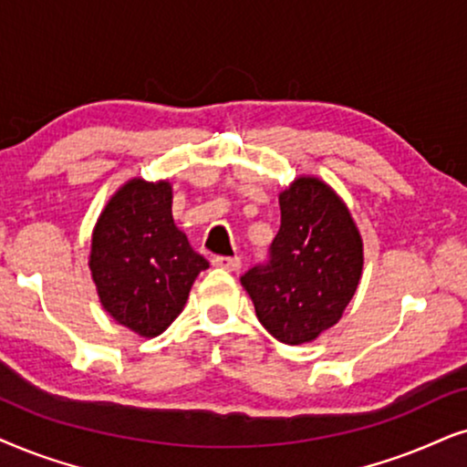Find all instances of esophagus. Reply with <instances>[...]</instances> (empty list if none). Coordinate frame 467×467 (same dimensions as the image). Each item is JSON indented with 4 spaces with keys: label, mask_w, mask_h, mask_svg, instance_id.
<instances>
[{
    "label": "esophagus",
    "mask_w": 467,
    "mask_h": 467,
    "mask_svg": "<svg viewBox=\"0 0 467 467\" xmlns=\"http://www.w3.org/2000/svg\"><path fill=\"white\" fill-rule=\"evenodd\" d=\"M213 265L226 271H239L241 269V258L239 256H213Z\"/></svg>",
    "instance_id": "1"
}]
</instances>
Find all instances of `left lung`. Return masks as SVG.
I'll use <instances>...</instances> for the list:
<instances>
[{
	"instance_id": "left-lung-1",
	"label": "left lung",
	"mask_w": 467,
	"mask_h": 467,
	"mask_svg": "<svg viewBox=\"0 0 467 467\" xmlns=\"http://www.w3.org/2000/svg\"><path fill=\"white\" fill-rule=\"evenodd\" d=\"M282 226L269 263L241 277L256 316L288 346L337 325L363 273V239L346 202L318 177H296L282 194Z\"/></svg>"
}]
</instances>
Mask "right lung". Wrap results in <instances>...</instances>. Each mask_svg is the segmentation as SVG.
<instances>
[{"label": "right lung", "instance_id": "add662e5", "mask_svg": "<svg viewBox=\"0 0 467 467\" xmlns=\"http://www.w3.org/2000/svg\"><path fill=\"white\" fill-rule=\"evenodd\" d=\"M169 182L130 179L115 192L91 234L89 269L99 303L140 337L171 327L196 275L209 266L172 220Z\"/></svg>", "mask_w": 467, "mask_h": 467}]
</instances>
